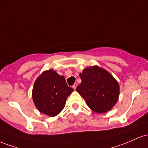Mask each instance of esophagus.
<instances>
[{"label": "esophagus", "mask_w": 148, "mask_h": 148, "mask_svg": "<svg viewBox=\"0 0 148 148\" xmlns=\"http://www.w3.org/2000/svg\"><path fill=\"white\" fill-rule=\"evenodd\" d=\"M77 84H76V83H75V84H73V88L74 89H76V87H77Z\"/></svg>", "instance_id": "1"}]
</instances>
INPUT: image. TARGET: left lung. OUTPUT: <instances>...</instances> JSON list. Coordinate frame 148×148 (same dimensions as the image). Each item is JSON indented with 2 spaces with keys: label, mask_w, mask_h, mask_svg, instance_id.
<instances>
[{
  "label": "left lung",
  "mask_w": 148,
  "mask_h": 148,
  "mask_svg": "<svg viewBox=\"0 0 148 148\" xmlns=\"http://www.w3.org/2000/svg\"><path fill=\"white\" fill-rule=\"evenodd\" d=\"M79 77L82 82L76 91L91 110L106 113L114 107L118 100L119 86L110 73L99 66H89L79 73Z\"/></svg>",
  "instance_id": "obj_1"
}]
</instances>
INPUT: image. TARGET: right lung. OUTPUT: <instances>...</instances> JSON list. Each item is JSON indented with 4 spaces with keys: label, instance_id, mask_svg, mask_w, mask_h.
Listing matches in <instances>:
<instances>
[{
    "label": "right lung",
    "instance_id": "add662e5",
    "mask_svg": "<svg viewBox=\"0 0 148 148\" xmlns=\"http://www.w3.org/2000/svg\"><path fill=\"white\" fill-rule=\"evenodd\" d=\"M73 90L67 85L64 76L49 69L42 73L35 81L33 100L40 112L54 117L64 109L68 96Z\"/></svg>",
    "mask_w": 148,
    "mask_h": 148
}]
</instances>
